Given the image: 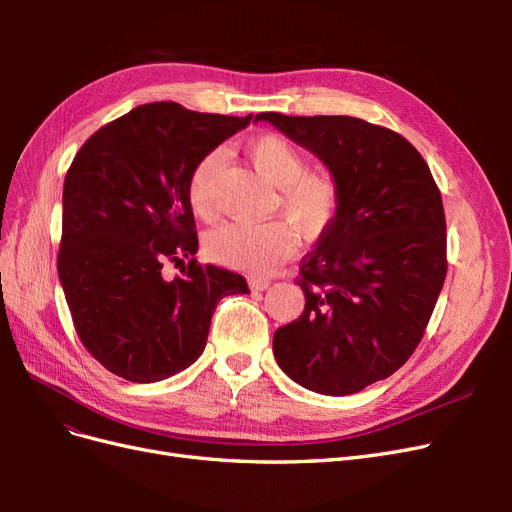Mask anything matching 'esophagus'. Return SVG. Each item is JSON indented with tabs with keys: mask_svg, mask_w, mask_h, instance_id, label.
Listing matches in <instances>:
<instances>
[{
	"mask_svg": "<svg viewBox=\"0 0 512 512\" xmlns=\"http://www.w3.org/2000/svg\"><path fill=\"white\" fill-rule=\"evenodd\" d=\"M271 286V280L269 277H250V288L256 290V292H262L267 290Z\"/></svg>",
	"mask_w": 512,
	"mask_h": 512,
	"instance_id": "1",
	"label": "esophagus"
}]
</instances>
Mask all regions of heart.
<instances>
[{"label":"heart","instance_id":"obj_1","mask_svg":"<svg viewBox=\"0 0 512 512\" xmlns=\"http://www.w3.org/2000/svg\"><path fill=\"white\" fill-rule=\"evenodd\" d=\"M254 166L275 185L290 220L307 232H318L331 222L339 190L329 173L305 170L303 151L280 134H260L247 145ZM222 164V153L211 151L196 164L188 183L190 205L198 215L211 213V181ZM297 230L286 220L228 222L207 237V254L220 265L265 273L297 247Z\"/></svg>","mask_w":512,"mask_h":512}]
</instances>
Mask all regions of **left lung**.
<instances>
[{
  "mask_svg": "<svg viewBox=\"0 0 512 512\" xmlns=\"http://www.w3.org/2000/svg\"><path fill=\"white\" fill-rule=\"evenodd\" d=\"M327 166L335 218L301 260L303 314L277 329L284 374L320 395L389 378L416 350L446 277V222L431 170L404 136L348 115L258 113Z\"/></svg>",
  "mask_w": 512,
  "mask_h": 512,
  "instance_id": "8db88e82",
  "label": "left lung"
}]
</instances>
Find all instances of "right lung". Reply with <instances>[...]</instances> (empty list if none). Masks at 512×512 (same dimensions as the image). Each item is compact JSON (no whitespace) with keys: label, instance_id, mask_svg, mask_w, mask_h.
<instances>
[{"label":"right lung","instance_id":"obj_1","mask_svg":"<svg viewBox=\"0 0 512 512\" xmlns=\"http://www.w3.org/2000/svg\"><path fill=\"white\" fill-rule=\"evenodd\" d=\"M252 115L151 102L100 128L64 181L59 282L83 346L130 382H160L207 346L215 305L247 294L245 277L196 260L175 281L161 267L198 252L192 170Z\"/></svg>","mask_w":512,"mask_h":512}]
</instances>
